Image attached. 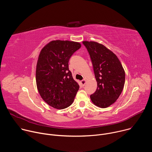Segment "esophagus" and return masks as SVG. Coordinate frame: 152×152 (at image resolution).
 Wrapping results in <instances>:
<instances>
[{
    "label": "esophagus",
    "mask_w": 152,
    "mask_h": 152,
    "mask_svg": "<svg viewBox=\"0 0 152 152\" xmlns=\"http://www.w3.org/2000/svg\"><path fill=\"white\" fill-rule=\"evenodd\" d=\"M80 83H81V84H82V86H84V85H85V83H86V80H85V79H83L82 80H81Z\"/></svg>",
    "instance_id": "esophagus-1"
}]
</instances>
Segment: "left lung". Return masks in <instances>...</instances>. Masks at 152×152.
I'll return each instance as SVG.
<instances>
[{
    "instance_id": "obj_1",
    "label": "left lung",
    "mask_w": 152,
    "mask_h": 152,
    "mask_svg": "<svg viewBox=\"0 0 152 152\" xmlns=\"http://www.w3.org/2000/svg\"><path fill=\"white\" fill-rule=\"evenodd\" d=\"M83 44L90 54L97 82L91 100L100 107H107L118 99L123 91L124 70L117 56L103 45L87 41H83Z\"/></svg>"
}]
</instances>
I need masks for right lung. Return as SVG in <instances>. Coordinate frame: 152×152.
I'll return each mask as SVG.
<instances>
[{"label": "right lung", "mask_w": 152, "mask_h": 152, "mask_svg": "<svg viewBox=\"0 0 152 152\" xmlns=\"http://www.w3.org/2000/svg\"><path fill=\"white\" fill-rule=\"evenodd\" d=\"M81 47L79 42L52 41L42 49L36 68L38 91L49 105L56 109L70 106L79 88L69 69L72 55Z\"/></svg>", "instance_id": "right-lung-1"}]
</instances>
